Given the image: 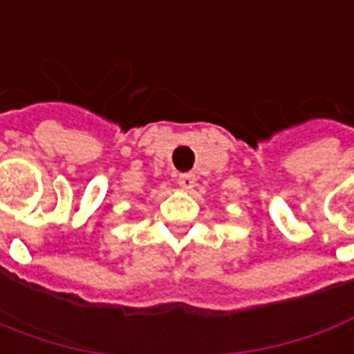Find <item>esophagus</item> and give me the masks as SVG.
I'll return each mask as SVG.
<instances>
[{
  "mask_svg": "<svg viewBox=\"0 0 354 354\" xmlns=\"http://www.w3.org/2000/svg\"><path fill=\"white\" fill-rule=\"evenodd\" d=\"M177 183H179V187H181L183 191H191L192 187H194V183H196V177H194V173H181Z\"/></svg>",
  "mask_w": 354,
  "mask_h": 354,
  "instance_id": "esophagus-1",
  "label": "esophagus"
}]
</instances>
